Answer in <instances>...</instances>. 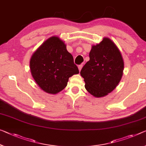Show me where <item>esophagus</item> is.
Instances as JSON below:
<instances>
[{
	"instance_id": "obj_1",
	"label": "esophagus",
	"mask_w": 146,
	"mask_h": 146,
	"mask_svg": "<svg viewBox=\"0 0 146 146\" xmlns=\"http://www.w3.org/2000/svg\"><path fill=\"white\" fill-rule=\"evenodd\" d=\"M82 67H83V64H80V65L78 66V68H79V70H80V72L81 71V70H82Z\"/></svg>"
}]
</instances>
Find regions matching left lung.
<instances>
[{
    "instance_id": "8db88e82",
    "label": "left lung",
    "mask_w": 146,
    "mask_h": 146,
    "mask_svg": "<svg viewBox=\"0 0 146 146\" xmlns=\"http://www.w3.org/2000/svg\"><path fill=\"white\" fill-rule=\"evenodd\" d=\"M90 59L83 66L80 74L85 87L95 97H102L115 88L121 79L124 63L119 50L108 38L93 46Z\"/></svg>"
}]
</instances>
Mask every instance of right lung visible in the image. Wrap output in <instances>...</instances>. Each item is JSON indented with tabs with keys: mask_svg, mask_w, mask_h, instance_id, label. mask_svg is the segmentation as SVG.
I'll return each mask as SVG.
<instances>
[{
	"mask_svg": "<svg viewBox=\"0 0 146 146\" xmlns=\"http://www.w3.org/2000/svg\"><path fill=\"white\" fill-rule=\"evenodd\" d=\"M32 76L42 90L50 94L61 91L68 78L79 73L66 45L57 36L47 40L31 57Z\"/></svg>",
	"mask_w": 146,
	"mask_h": 146,
	"instance_id": "add662e5",
	"label": "right lung"
}]
</instances>
